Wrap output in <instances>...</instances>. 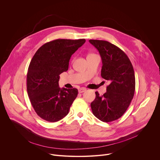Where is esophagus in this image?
Listing matches in <instances>:
<instances>
[{
    "label": "esophagus",
    "instance_id": "34e87169",
    "mask_svg": "<svg viewBox=\"0 0 160 160\" xmlns=\"http://www.w3.org/2000/svg\"><path fill=\"white\" fill-rule=\"evenodd\" d=\"M85 91H86V89L85 88H81L78 90V92L79 93H83V92H85Z\"/></svg>",
    "mask_w": 160,
    "mask_h": 160
}]
</instances>
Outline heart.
Wrapping results in <instances>:
<instances>
[{
	"label": "heart",
	"mask_w": 160,
	"mask_h": 160,
	"mask_svg": "<svg viewBox=\"0 0 160 160\" xmlns=\"http://www.w3.org/2000/svg\"><path fill=\"white\" fill-rule=\"evenodd\" d=\"M92 54H88V56H90V55H92Z\"/></svg>",
	"instance_id": "heart-1"
}]
</instances>
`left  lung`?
Wrapping results in <instances>:
<instances>
[{
	"label": "left lung",
	"mask_w": 160,
	"mask_h": 160,
	"mask_svg": "<svg viewBox=\"0 0 160 160\" xmlns=\"http://www.w3.org/2000/svg\"><path fill=\"white\" fill-rule=\"evenodd\" d=\"M98 50L102 62L101 77L111 83L106 92L91 102L94 115L104 122L120 118L128 108L134 96L135 78L133 66L127 54L111 43L99 40H89Z\"/></svg>",
	"instance_id": "8db88e82"
}]
</instances>
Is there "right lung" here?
I'll use <instances>...</instances> for the list:
<instances>
[{"label":"right lung","instance_id":"1","mask_svg":"<svg viewBox=\"0 0 160 160\" xmlns=\"http://www.w3.org/2000/svg\"><path fill=\"white\" fill-rule=\"evenodd\" d=\"M85 39H56L43 44L30 63L27 88L31 104L43 120L56 122L66 117L78 95V90L60 88L59 75L68 70L73 54Z\"/></svg>","mask_w":160,"mask_h":160}]
</instances>
